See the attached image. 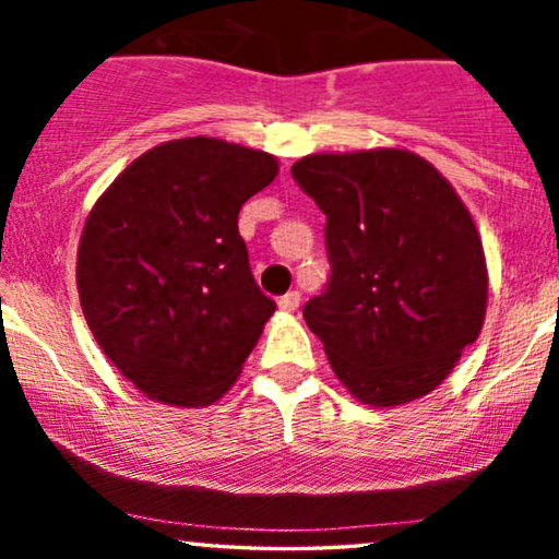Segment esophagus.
<instances>
[{
    "instance_id": "1",
    "label": "esophagus",
    "mask_w": 559,
    "mask_h": 559,
    "mask_svg": "<svg viewBox=\"0 0 559 559\" xmlns=\"http://www.w3.org/2000/svg\"><path fill=\"white\" fill-rule=\"evenodd\" d=\"M278 310L286 312V316H292V312L299 310V292H288L284 297L278 299Z\"/></svg>"
}]
</instances>
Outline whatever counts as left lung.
<instances>
[{
	"label": "left lung",
	"instance_id": "left-lung-1",
	"mask_svg": "<svg viewBox=\"0 0 559 559\" xmlns=\"http://www.w3.org/2000/svg\"><path fill=\"white\" fill-rule=\"evenodd\" d=\"M292 176L325 215L331 284L305 305L342 386L368 407L431 394L484 329V241L454 186L400 146L318 152Z\"/></svg>",
	"mask_w": 559,
	"mask_h": 559
}]
</instances>
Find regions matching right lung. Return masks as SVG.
<instances>
[{
	"label": "right lung",
	"mask_w": 559,
	"mask_h": 559,
	"mask_svg": "<svg viewBox=\"0 0 559 559\" xmlns=\"http://www.w3.org/2000/svg\"><path fill=\"white\" fill-rule=\"evenodd\" d=\"M278 157L226 139L152 146L88 210L75 286L92 336L146 400L215 404L275 312L254 284L239 210Z\"/></svg>",
	"instance_id": "add662e5"
}]
</instances>
